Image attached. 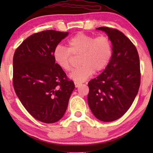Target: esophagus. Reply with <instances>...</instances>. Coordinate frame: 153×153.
<instances>
[{"label":"esophagus","mask_w":153,"mask_h":153,"mask_svg":"<svg viewBox=\"0 0 153 153\" xmlns=\"http://www.w3.org/2000/svg\"><path fill=\"white\" fill-rule=\"evenodd\" d=\"M81 84V83H78V82H76V81H75V82H74V85H75V87H76V88H78V87L80 86Z\"/></svg>","instance_id":"obj_1"}]
</instances>
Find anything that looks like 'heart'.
Wrapping results in <instances>:
<instances>
[{"mask_svg": "<svg viewBox=\"0 0 153 153\" xmlns=\"http://www.w3.org/2000/svg\"><path fill=\"white\" fill-rule=\"evenodd\" d=\"M112 43L108 37H95L83 33L74 35L68 42V48L58 45L53 51V59L66 72L72 68V56H79L81 66L71 73L70 78L76 82L86 81L94 72H98L107 66L112 56Z\"/></svg>", "mask_w": 153, "mask_h": 153, "instance_id": "heart-1", "label": "heart"}]
</instances>
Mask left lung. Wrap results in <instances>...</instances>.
Listing matches in <instances>:
<instances>
[{"label": "left lung", "mask_w": 153, "mask_h": 153, "mask_svg": "<svg viewBox=\"0 0 153 153\" xmlns=\"http://www.w3.org/2000/svg\"><path fill=\"white\" fill-rule=\"evenodd\" d=\"M97 30L107 34L113 53L104 72L88 82V103L97 119L111 122L127 111L137 95L141 83L139 56L134 44L120 30L108 27Z\"/></svg>", "instance_id": "left-lung-1"}]
</instances>
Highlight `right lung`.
Wrapping results in <instances>:
<instances>
[{"instance_id":"obj_1","label":"right lung","mask_w":153,"mask_h":153,"mask_svg":"<svg viewBox=\"0 0 153 153\" xmlns=\"http://www.w3.org/2000/svg\"><path fill=\"white\" fill-rule=\"evenodd\" d=\"M68 35L53 30L35 33L14 52V91L27 111L42 123L62 118L74 89V82L53 59L54 49Z\"/></svg>"}]
</instances>
